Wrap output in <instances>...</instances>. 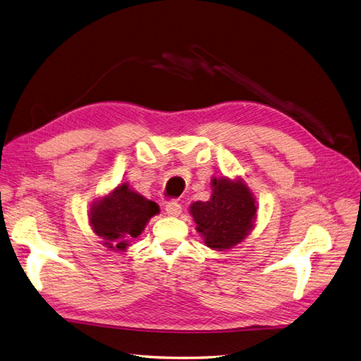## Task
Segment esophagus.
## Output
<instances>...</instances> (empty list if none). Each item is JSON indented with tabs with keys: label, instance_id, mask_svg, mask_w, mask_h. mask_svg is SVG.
<instances>
[{
	"label": "esophagus",
	"instance_id": "1",
	"mask_svg": "<svg viewBox=\"0 0 361 361\" xmlns=\"http://www.w3.org/2000/svg\"><path fill=\"white\" fill-rule=\"evenodd\" d=\"M182 211L180 207V203L176 202V200H170L167 204H166V214L169 216H178Z\"/></svg>",
	"mask_w": 361,
	"mask_h": 361
}]
</instances>
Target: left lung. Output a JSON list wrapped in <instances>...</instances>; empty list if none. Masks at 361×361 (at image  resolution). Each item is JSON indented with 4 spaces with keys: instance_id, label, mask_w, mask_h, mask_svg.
<instances>
[{
    "instance_id": "obj_1",
    "label": "left lung",
    "mask_w": 361,
    "mask_h": 361,
    "mask_svg": "<svg viewBox=\"0 0 361 361\" xmlns=\"http://www.w3.org/2000/svg\"><path fill=\"white\" fill-rule=\"evenodd\" d=\"M209 202H195L191 214L207 247L227 250L239 244L253 226L255 199L241 180H212Z\"/></svg>"
}]
</instances>
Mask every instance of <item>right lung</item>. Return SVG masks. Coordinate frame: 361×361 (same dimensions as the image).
<instances>
[{
    "mask_svg": "<svg viewBox=\"0 0 361 361\" xmlns=\"http://www.w3.org/2000/svg\"><path fill=\"white\" fill-rule=\"evenodd\" d=\"M158 212L159 206L155 202L130 191L123 183L93 207L90 223L94 233L105 239L106 247L125 250L129 239L143 232L150 216Z\"/></svg>",
    "mask_w": 361,
    "mask_h": 361,
    "instance_id": "right-lung-1",
    "label": "right lung"
}]
</instances>
